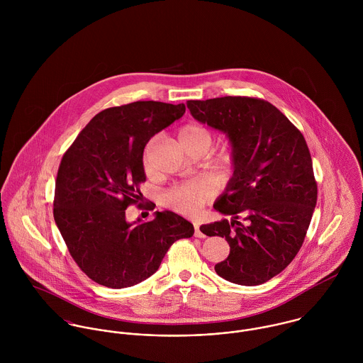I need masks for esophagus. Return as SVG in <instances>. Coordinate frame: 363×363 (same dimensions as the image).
<instances>
[{
  "mask_svg": "<svg viewBox=\"0 0 363 363\" xmlns=\"http://www.w3.org/2000/svg\"><path fill=\"white\" fill-rule=\"evenodd\" d=\"M194 236H196V238H204V236H206V235L201 232L200 225H197V223H194Z\"/></svg>",
  "mask_w": 363,
  "mask_h": 363,
  "instance_id": "34e87169",
  "label": "esophagus"
}]
</instances>
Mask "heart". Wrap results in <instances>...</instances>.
Returning a JSON list of instances; mask_svg holds the SVG:
<instances>
[{
  "instance_id": "obj_1",
  "label": "heart",
  "mask_w": 363,
  "mask_h": 363,
  "mask_svg": "<svg viewBox=\"0 0 363 363\" xmlns=\"http://www.w3.org/2000/svg\"><path fill=\"white\" fill-rule=\"evenodd\" d=\"M180 144L187 150L193 145H207L209 148L212 143V134L206 127L199 124H187L179 133ZM150 150L151 144L145 150L144 155V167L147 173H151V163H150ZM222 163L229 164L230 156H225ZM212 197V190L207 183L200 180H190L182 184H177L167 190L163 194V201L167 207L184 213V215H194L201 208L204 207Z\"/></svg>"
}]
</instances>
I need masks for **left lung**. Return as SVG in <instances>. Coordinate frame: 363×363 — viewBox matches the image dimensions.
Listing matches in <instances>:
<instances>
[{
    "instance_id": "left-lung-1",
    "label": "left lung",
    "mask_w": 363,
    "mask_h": 363,
    "mask_svg": "<svg viewBox=\"0 0 363 363\" xmlns=\"http://www.w3.org/2000/svg\"><path fill=\"white\" fill-rule=\"evenodd\" d=\"M187 107L232 143L233 177L213 208L233 219L201 226L204 235L225 238L230 247L215 271L238 285H261L295 259L311 225L317 183L306 140L284 113L259 98L187 101Z\"/></svg>"
}]
</instances>
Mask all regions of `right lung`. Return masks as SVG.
Here are the masks:
<instances>
[{
  "label": "right lung",
  "instance_id": "add662e5",
  "mask_svg": "<svg viewBox=\"0 0 363 363\" xmlns=\"http://www.w3.org/2000/svg\"><path fill=\"white\" fill-rule=\"evenodd\" d=\"M184 111L183 104L154 101L104 108L62 156L54 220L71 257L96 284L113 289L140 284L155 274L176 240L193 236V225L172 211L137 225L125 220L147 179L145 145Z\"/></svg>",
  "mask_w": 363,
  "mask_h": 363
}]
</instances>
